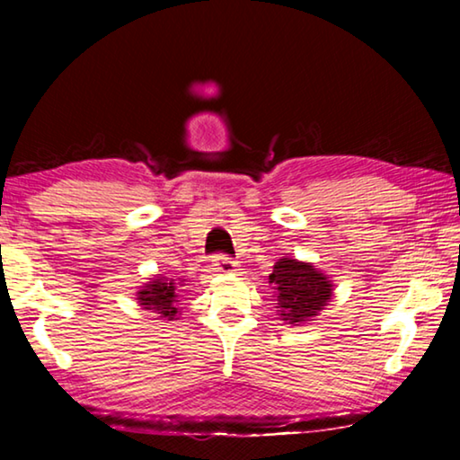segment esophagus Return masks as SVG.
Here are the masks:
<instances>
[{
	"label": "esophagus",
	"instance_id": "1",
	"mask_svg": "<svg viewBox=\"0 0 460 460\" xmlns=\"http://www.w3.org/2000/svg\"><path fill=\"white\" fill-rule=\"evenodd\" d=\"M213 270H216L217 274H234L238 270V263L232 261L230 257L217 255L216 260H213Z\"/></svg>",
	"mask_w": 460,
	"mask_h": 460
}]
</instances>
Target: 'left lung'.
<instances>
[{
  "label": "left lung",
  "instance_id": "obj_1",
  "mask_svg": "<svg viewBox=\"0 0 460 460\" xmlns=\"http://www.w3.org/2000/svg\"><path fill=\"white\" fill-rule=\"evenodd\" d=\"M270 285H274V307L280 320L293 326L316 320L335 295V285L329 274L314 263L299 261L295 257H282L274 263Z\"/></svg>",
  "mask_w": 460,
  "mask_h": 460
}]
</instances>
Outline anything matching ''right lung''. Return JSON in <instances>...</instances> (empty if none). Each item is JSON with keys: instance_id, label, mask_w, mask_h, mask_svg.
I'll return each instance as SVG.
<instances>
[{"instance_id": "obj_1", "label": "right lung", "mask_w": 460, "mask_h": 460, "mask_svg": "<svg viewBox=\"0 0 460 460\" xmlns=\"http://www.w3.org/2000/svg\"><path fill=\"white\" fill-rule=\"evenodd\" d=\"M181 287H184V280L175 282L173 279L156 274L146 285L137 288V305L153 312L156 320H178V314H181L178 304Z\"/></svg>"}]
</instances>
